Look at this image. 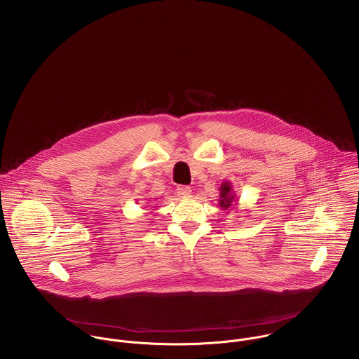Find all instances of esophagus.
<instances>
[{
	"label": "esophagus",
	"instance_id": "1",
	"mask_svg": "<svg viewBox=\"0 0 359 359\" xmlns=\"http://www.w3.org/2000/svg\"><path fill=\"white\" fill-rule=\"evenodd\" d=\"M177 192H178V195H180V196L185 198V196H189V195L192 194V189H191L189 187L181 185V187H178V188H177Z\"/></svg>",
	"mask_w": 359,
	"mask_h": 359
}]
</instances>
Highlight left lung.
<instances>
[{
	"label": "left lung",
	"instance_id": "1",
	"mask_svg": "<svg viewBox=\"0 0 359 359\" xmlns=\"http://www.w3.org/2000/svg\"><path fill=\"white\" fill-rule=\"evenodd\" d=\"M220 191V199H219V205L223 210H231L233 206L237 205L238 199L233 191V185L230 181H223L222 187L219 188Z\"/></svg>",
	"mask_w": 359,
	"mask_h": 359
}]
</instances>
